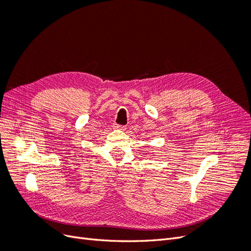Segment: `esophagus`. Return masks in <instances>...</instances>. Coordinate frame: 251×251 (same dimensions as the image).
<instances>
[{"mask_svg": "<svg viewBox=\"0 0 251 251\" xmlns=\"http://www.w3.org/2000/svg\"><path fill=\"white\" fill-rule=\"evenodd\" d=\"M114 127L117 128V130H125V128H126L125 126H121V125H115V126H114Z\"/></svg>", "mask_w": 251, "mask_h": 251, "instance_id": "1", "label": "esophagus"}]
</instances>
